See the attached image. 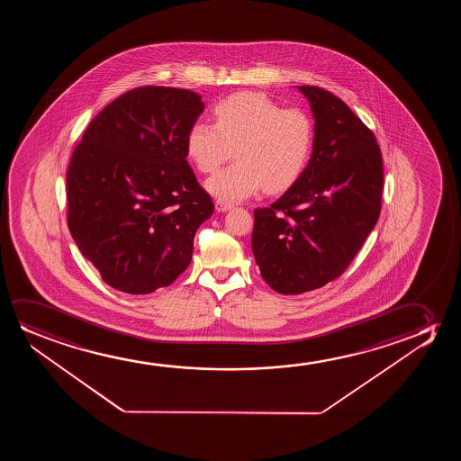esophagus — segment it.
<instances>
[{
	"label": "esophagus",
	"mask_w": 461,
	"mask_h": 461,
	"mask_svg": "<svg viewBox=\"0 0 461 461\" xmlns=\"http://www.w3.org/2000/svg\"><path fill=\"white\" fill-rule=\"evenodd\" d=\"M231 208H233L231 203L223 202V200H217V202H215V209H217L219 212H227V211H230Z\"/></svg>",
	"instance_id": "obj_1"
}]
</instances>
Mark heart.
<instances>
[{"instance_id": "1", "label": "heart", "mask_w": 461, "mask_h": 461, "mask_svg": "<svg viewBox=\"0 0 461 461\" xmlns=\"http://www.w3.org/2000/svg\"><path fill=\"white\" fill-rule=\"evenodd\" d=\"M215 122L195 121L185 151L203 173L231 158L206 189L223 202H240L261 189L277 194L301 176L313 149L315 129L301 108H282L259 93H236L214 107Z\"/></svg>"}]
</instances>
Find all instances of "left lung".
<instances>
[{"instance_id":"obj_1","label":"left lung","mask_w":461,"mask_h":461,"mask_svg":"<svg viewBox=\"0 0 461 461\" xmlns=\"http://www.w3.org/2000/svg\"><path fill=\"white\" fill-rule=\"evenodd\" d=\"M297 89L315 118L312 158L277 202L253 212V257L280 294L340 277L378 221L384 181L376 139L351 108L326 89Z\"/></svg>"}]
</instances>
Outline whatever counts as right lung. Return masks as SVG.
Listing matches in <instances>:
<instances>
[{"mask_svg":"<svg viewBox=\"0 0 461 461\" xmlns=\"http://www.w3.org/2000/svg\"><path fill=\"white\" fill-rule=\"evenodd\" d=\"M189 89H131L89 122L68 170V225L105 284L149 294L187 269L214 212L187 164L185 137L203 113Z\"/></svg>","mask_w":461,"mask_h":461,"instance_id":"add662e5","label":"right lung"}]
</instances>
